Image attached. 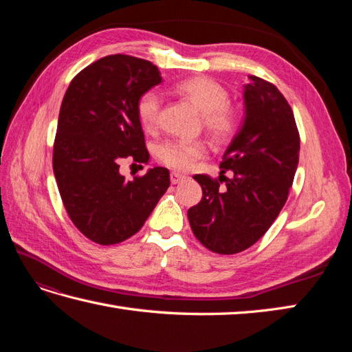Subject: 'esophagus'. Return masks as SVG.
<instances>
[{"mask_svg": "<svg viewBox=\"0 0 352 352\" xmlns=\"http://www.w3.org/2000/svg\"><path fill=\"white\" fill-rule=\"evenodd\" d=\"M186 180V175H183V174H180V172H170V183L172 184H178V183H182V182H184Z\"/></svg>", "mask_w": 352, "mask_h": 352, "instance_id": "esophagus-1", "label": "esophagus"}]
</instances>
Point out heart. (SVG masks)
Wrapping results in <instances>:
<instances>
[{"mask_svg":"<svg viewBox=\"0 0 352 352\" xmlns=\"http://www.w3.org/2000/svg\"><path fill=\"white\" fill-rule=\"evenodd\" d=\"M174 92L189 100L203 113L204 129L216 144H226L234 136L241 116L228 102V91L218 81L208 77L184 78L175 83ZM160 107L162 96L157 91H146L139 96L136 113L146 131L157 129ZM206 153L207 145L201 139H169L155 148L157 159L177 170L190 169Z\"/></svg>","mask_w":352,"mask_h":352,"instance_id":"obj_1","label":"heart"}]
</instances>
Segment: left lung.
<instances>
[{
  "label": "left lung",
  "instance_id": "1",
  "mask_svg": "<svg viewBox=\"0 0 352 352\" xmlns=\"http://www.w3.org/2000/svg\"><path fill=\"white\" fill-rule=\"evenodd\" d=\"M248 78L245 118L223 153L219 180L193 177L203 198L188 210L190 228L218 254L241 252L266 233L286 204L300 160V133L289 102L269 81ZM228 168L231 179L223 175Z\"/></svg>",
  "mask_w": 352,
  "mask_h": 352
}]
</instances>
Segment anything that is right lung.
Instances as JSON below:
<instances>
[{
  "instance_id": "right-lung-1",
  "label": "right lung",
  "mask_w": 352,
  "mask_h": 352,
  "mask_svg": "<svg viewBox=\"0 0 352 352\" xmlns=\"http://www.w3.org/2000/svg\"><path fill=\"white\" fill-rule=\"evenodd\" d=\"M160 83L151 62L115 54L77 74L63 96L52 169L74 226L95 243L115 245L136 234L169 188L166 168L131 182L119 174L126 157L149 160L136 104Z\"/></svg>"
}]
</instances>
